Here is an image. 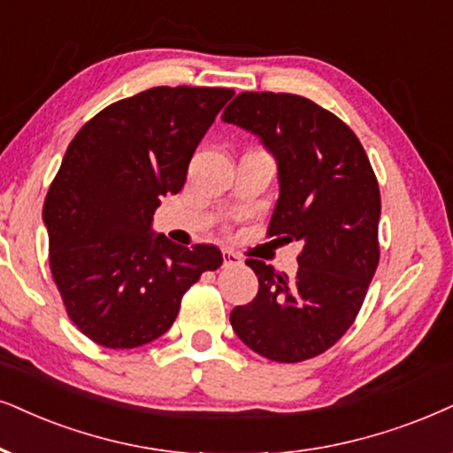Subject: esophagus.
Wrapping results in <instances>:
<instances>
[{
  "mask_svg": "<svg viewBox=\"0 0 453 453\" xmlns=\"http://www.w3.org/2000/svg\"><path fill=\"white\" fill-rule=\"evenodd\" d=\"M223 265L226 267H232V265H238L240 263V257L236 253H232V250H223Z\"/></svg>",
  "mask_w": 453,
  "mask_h": 453,
  "instance_id": "obj_1",
  "label": "esophagus"
}]
</instances>
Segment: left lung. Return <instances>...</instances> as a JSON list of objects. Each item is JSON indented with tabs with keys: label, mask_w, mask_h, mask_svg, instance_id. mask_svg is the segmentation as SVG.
Returning a JSON list of instances; mask_svg holds the SVG:
<instances>
[{
	"label": "left lung",
	"mask_w": 453,
	"mask_h": 453,
	"mask_svg": "<svg viewBox=\"0 0 453 453\" xmlns=\"http://www.w3.org/2000/svg\"><path fill=\"white\" fill-rule=\"evenodd\" d=\"M221 119L259 135L278 160L267 236L303 244L295 278L246 259L259 293L232 309V328L272 362L318 357L351 328L379 267V180L351 127L303 96L242 91Z\"/></svg>",
	"instance_id": "obj_1"
}]
</instances>
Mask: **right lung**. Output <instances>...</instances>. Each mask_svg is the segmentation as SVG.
<instances>
[{"label":"right lung","instance_id":"add662e5","mask_svg":"<svg viewBox=\"0 0 453 453\" xmlns=\"http://www.w3.org/2000/svg\"><path fill=\"white\" fill-rule=\"evenodd\" d=\"M234 96L227 88H152L106 106L79 129L43 203L50 269L66 316L108 349L152 342L181 296L223 263L211 244L171 242L150 223Z\"/></svg>","mask_w":453,"mask_h":453}]
</instances>
